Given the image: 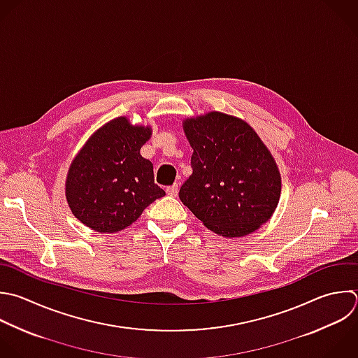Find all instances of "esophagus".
Here are the masks:
<instances>
[{
  "mask_svg": "<svg viewBox=\"0 0 358 358\" xmlns=\"http://www.w3.org/2000/svg\"><path fill=\"white\" fill-rule=\"evenodd\" d=\"M178 183H173L172 186H169V187H166V193H168V196H171V197H176L178 196Z\"/></svg>",
  "mask_w": 358,
  "mask_h": 358,
  "instance_id": "1",
  "label": "esophagus"
}]
</instances>
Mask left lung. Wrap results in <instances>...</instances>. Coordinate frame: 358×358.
Returning <instances> with one entry per match:
<instances>
[{"label":"left lung","instance_id":"1","mask_svg":"<svg viewBox=\"0 0 358 358\" xmlns=\"http://www.w3.org/2000/svg\"><path fill=\"white\" fill-rule=\"evenodd\" d=\"M193 148V173L180 201L224 238L249 235L266 224L280 200L278 166L257 133L242 119L208 112L183 120Z\"/></svg>","mask_w":358,"mask_h":358}]
</instances>
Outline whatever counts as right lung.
<instances>
[{
    "label": "right lung",
    "instance_id": "obj_1",
    "mask_svg": "<svg viewBox=\"0 0 358 358\" xmlns=\"http://www.w3.org/2000/svg\"><path fill=\"white\" fill-rule=\"evenodd\" d=\"M151 134L150 126H133L120 116L99 127L78 151L69 168L66 199L84 225L119 232L165 196L154 183L152 162L140 154Z\"/></svg>",
    "mask_w": 358,
    "mask_h": 358
}]
</instances>
